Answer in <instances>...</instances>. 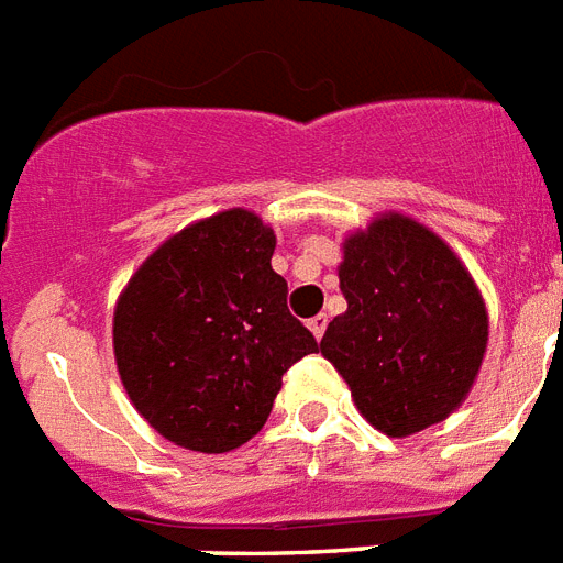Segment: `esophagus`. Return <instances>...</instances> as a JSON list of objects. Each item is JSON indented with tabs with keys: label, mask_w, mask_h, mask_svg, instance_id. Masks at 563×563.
<instances>
[{
	"label": "esophagus",
	"mask_w": 563,
	"mask_h": 563,
	"mask_svg": "<svg viewBox=\"0 0 563 563\" xmlns=\"http://www.w3.org/2000/svg\"><path fill=\"white\" fill-rule=\"evenodd\" d=\"M306 327H309V332H312L314 338H323V329H327V314H314V318H309V321H306Z\"/></svg>",
	"instance_id": "34e87169"
}]
</instances>
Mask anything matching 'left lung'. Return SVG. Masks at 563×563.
I'll return each mask as SVG.
<instances>
[{
  "mask_svg": "<svg viewBox=\"0 0 563 563\" xmlns=\"http://www.w3.org/2000/svg\"><path fill=\"white\" fill-rule=\"evenodd\" d=\"M341 251L346 312L321 355L376 431L413 437L468 399L486 358V300L454 249L399 210L346 234Z\"/></svg>",
  "mask_w": 563,
  "mask_h": 563,
  "instance_id": "8db88e82",
  "label": "left lung"
}]
</instances>
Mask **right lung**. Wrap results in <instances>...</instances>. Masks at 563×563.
<instances>
[{
    "mask_svg": "<svg viewBox=\"0 0 563 563\" xmlns=\"http://www.w3.org/2000/svg\"><path fill=\"white\" fill-rule=\"evenodd\" d=\"M274 245L254 210H219L167 236L118 295V376L173 445L199 454L245 445L266 424L283 373L318 353L286 306Z\"/></svg>",
    "mask_w": 563,
    "mask_h": 563,
    "instance_id": "1",
    "label": "right lung"
}]
</instances>
